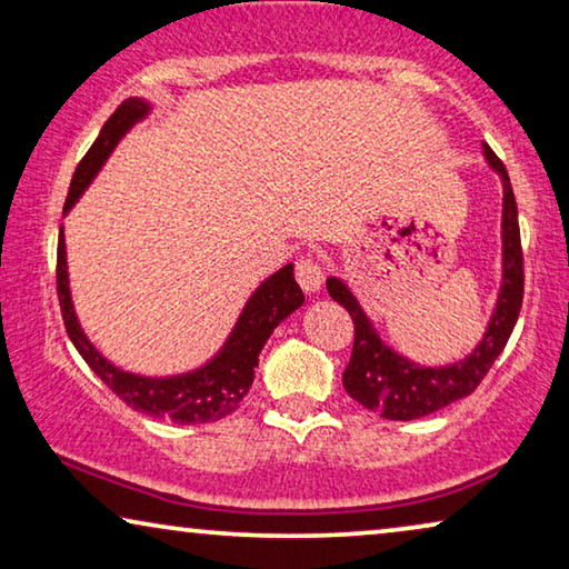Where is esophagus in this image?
<instances>
[{
  "label": "esophagus",
  "instance_id": "34e87169",
  "mask_svg": "<svg viewBox=\"0 0 569 569\" xmlns=\"http://www.w3.org/2000/svg\"><path fill=\"white\" fill-rule=\"evenodd\" d=\"M295 277H297V284L302 287V292H308V295L320 292V287H322V267L315 259L302 257L300 261H297V264H295Z\"/></svg>",
  "mask_w": 569,
  "mask_h": 569
}]
</instances>
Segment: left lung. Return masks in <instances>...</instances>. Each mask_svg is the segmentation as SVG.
<instances>
[{
    "label": "left lung",
    "instance_id": "1",
    "mask_svg": "<svg viewBox=\"0 0 569 569\" xmlns=\"http://www.w3.org/2000/svg\"><path fill=\"white\" fill-rule=\"evenodd\" d=\"M488 168L498 172L503 186V216H501V290L496 297V308L488 320L483 338L478 340L473 353L445 366H419L407 356L387 346V340L376 333L369 315L358 305L356 295L338 277H328V295L343 305L353 318V353L343 371V387L351 399L371 412H379L397 422H409L437 412L462 397L473 395L476 387L501 356L506 340L517 326L523 300V254L519 233V211L513 198L509 172L493 150L483 144Z\"/></svg>",
    "mask_w": 569,
    "mask_h": 569
}]
</instances>
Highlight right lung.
Masks as SVG:
<instances>
[{
  "mask_svg": "<svg viewBox=\"0 0 569 569\" xmlns=\"http://www.w3.org/2000/svg\"><path fill=\"white\" fill-rule=\"evenodd\" d=\"M150 101L127 99L111 113L107 124L101 127V134L96 137L91 150L78 162L73 172L71 190H68L63 216L78 203L83 190L91 186V180L99 174L103 162L109 160L119 139L132 129L137 121H142L150 113ZM58 300L68 338L73 340L76 351L83 356V361L91 366V371L107 383L113 395L121 397L137 412L150 415L157 419H168L174 425H203L218 422L226 415L239 409L241 399L247 397L251 383H254V369L259 366V353L274 328L284 318L300 308L305 295L300 284L295 282L292 264H284L279 272L267 277L236 320L231 336L226 338L211 361L200 366L196 371L178 376H139L121 371L119 366L107 361L96 346L83 333L81 322L73 308L71 284H68V261H66V233L60 226L58 236Z\"/></svg>",
  "mask_w": 569,
  "mask_h": 569,
  "instance_id": "1",
  "label": "right lung"
}]
</instances>
